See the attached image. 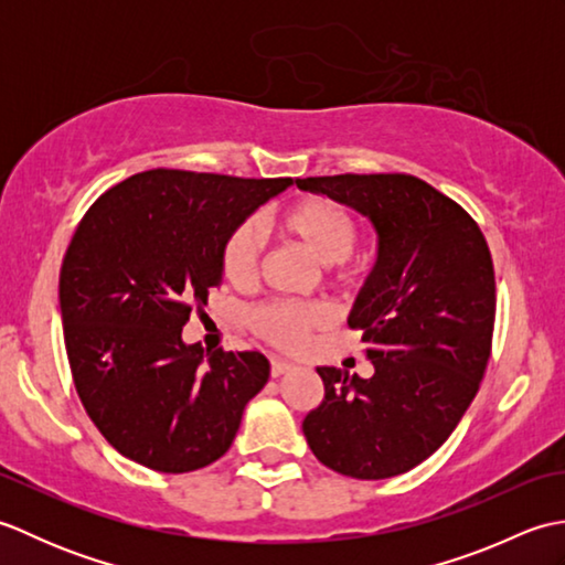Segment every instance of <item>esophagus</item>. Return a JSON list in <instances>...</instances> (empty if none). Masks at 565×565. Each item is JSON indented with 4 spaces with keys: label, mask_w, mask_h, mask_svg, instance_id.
Returning a JSON list of instances; mask_svg holds the SVG:
<instances>
[{
    "label": "esophagus",
    "mask_w": 565,
    "mask_h": 565,
    "mask_svg": "<svg viewBox=\"0 0 565 565\" xmlns=\"http://www.w3.org/2000/svg\"><path fill=\"white\" fill-rule=\"evenodd\" d=\"M294 369V364H289V362H284V359H271V376L276 379V376H281V374H286V371H291Z\"/></svg>",
    "instance_id": "obj_1"
}]
</instances>
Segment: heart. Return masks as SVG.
<instances>
[{
  "label": "heart",
  "mask_w": 565,
  "mask_h": 565,
  "mask_svg": "<svg viewBox=\"0 0 565 565\" xmlns=\"http://www.w3.org/2000/svg\"><path fill=\"white\" fill-rule=\"evenodd\" d=\"M279 231L291 243L303 247L320 264H338V279H352V252L359 245V223L350 209L322 196H310L294 203L281 215ZM264 255V235L255 218L239 223L225 237L221 249V267L233 286H249L257 279ZM249 328L281 350H298L308 330L326 322V310L316 303L271 301L257 306L247 316Z\"/></svg>",
  "instance_id": "1"
}]
</instances>
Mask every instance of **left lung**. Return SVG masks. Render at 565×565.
I'll list each match as a JSON object with an SVG mask.
<instances>
[{
    "mask_svg": "<svg viewBox=\"0 0 565 565\" xmlns=\"http://www.w3.org/2000/svg\"><path fill=\"white\" fill-rule=\"evenodd\" d=\"M374 223L379 259L350 328L374 376L320 366L326 398L303 419L332 471L381 481L411 471L459 425L486 374L495 328V269L478 223L413 174L296 179Z\"/></svg>",
    "mask_w": 565,
    "mask_h": 565,
    "instance_id": "8db88e82",
    "label": "left lung"
}]
</instances>
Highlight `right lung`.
<instances>
[{"label": "right lung", "mask_w": 565, "mask_h": 565, "mask_svg": "<svg viewBox=\"0 0 565 565\" xmlns=\"http://www.w3.org/2000/svg\"><path fill=\"white\" fill-rule=\"evenodd\" d=\"M291 182L160 167L82 215L60 269L65 350L84 411L126 459L186 473L231 449L269 362L225 350L203 362L182 328L223 284L225 237Z\"/></svg>", "instance_id": "obj_1"}]
</instances>
